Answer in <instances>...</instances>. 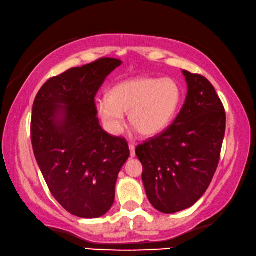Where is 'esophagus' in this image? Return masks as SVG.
I'll list each match as a JSON object with an SVG mask.
<instances>
[{"mask_svg": "<svg viewBox=\"0 0 256 256\" xmlns=\"http://www.w3.org/2000/svg\"><path fill=\"white\" fill-rule=\"evenodd\" d=\"M128 148H130V155H131V157H134L136 156V146L133 144H130Z\"/></svg>", "mask_w": 256, "mask_h": 256, "instance_id": "34e87169", "label": "esophagus"}]
</instances>
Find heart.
<instances>
[{
	"instance_id": "heart-1",
	"label": "heart",
	"mask_w": 256,
	"mask_h": 256,
	"mask_svg": "<svg viewBox=\"0 0 256 256\" xmlns=\"http://www.w3.org/2000/svg\"><path fill=\"white\" fill-rule=\"evenodd\" d=\"M181 101L182 88L176 80L138 76L114 85L107 98L96 101V109L112 134L122 132L124 114H128L130 125L140 136L152 138L171 124Z\"/></svg>"
}]
</instances>
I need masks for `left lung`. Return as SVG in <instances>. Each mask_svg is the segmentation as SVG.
Returning a JSON list of instances; mask_svg holds the SVG:
<instances>
[{
  "instance_id": "left-lung-1",
  "label": "left lung",
  "mask_w": 256,
  "mask_h": 256,
  "mask_svg": "<svg viewBox=\"0 0 256 256\" xmlns=\"http://www.w3.org/2000/svg\"><path fill=\"white\" fill-rule=\"evenodd\" d=\"M186 96L173 124L138 146L142 181L154 208L165 214L192 208L216 171L226 132V112L216 88L204 76L182 70Z\"/></svg>"
}]
</instances>
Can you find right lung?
Instances as JSON below:
<instances>
[{
  "label": "right lung",
  "mask_w": 256,
  "mask_h": 256,
  "mask_svg": "<svg viewBox=\"0 0 256 256\" xmlns=\"http://www.w3.org/2000/svg\"><path fill=\"white\" fill-rule=\"evenodd\" d=\"M101 58L52 77L40 88L32 114V144L51 194L70 214L96 218L115 200V186L130 156L126 140L108 134L96 117L94 96L120 66Z\"/></svg>",
  "instance_id": "obj_1"
}]
</instances>
